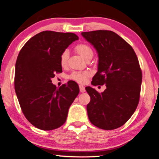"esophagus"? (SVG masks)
Returning a JSON list of instances; mask_svg holds the SVG:
<instances>
[{
  "label": "esophagus",
  "instance_id": "34e87169",
  "mask_svg": "<svg viewBox=\"0 0 159 159\" xmlns=\"http://www.w3.org/2000/svg\"><path fill=\"white\" fill-rule=\"evenodd\" d=\"M79 89H80V93H84L85 92V87L82 85H79Z\"/></svg>",
  "mask_w": 159,
  "mask_h": 159
}]
</instances>
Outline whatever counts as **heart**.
<instances>
[{
	"label": "heart",
	"instance_id": "b5f03b06",
	"mask_svg": "<svg viewBox=\"0 0 159 159\" xmlns=\"http://www.w3.org/2000/svg\"><path fill=\"white\" fill-rule=\"evenodd\" d=\"M74 50L85 60H88V59H91L93 55V50L92 48L89 45L86 43H79L76 45L74 48ZM68 60L69 52L68 51L65 50L61 53L60 57V64L62 68L66 66ZM90 74L88 71H75L74 73H72V74L70 76V78L78 83H84L86 82V80H87L88 78L90 76Z\"/></svg>",
	"mask_w": 159,
	"mask_h": 159
}]
</instances>
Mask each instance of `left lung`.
I'll return each mask as SVG.
<instances>
[{
    "label": "left lung",
    "instance_id": "1",
    "mask_svg": "<svg viewBox=\"0 0 159 159\" xmlns=\"http://www.w3.org/2000/svg\"><path fill=\"white\" fill-rule=\"evenodd\" d=\"M81 34L98 53V71L92 84L107 87L103 93L85 88L90 97L88 118L98 128L116 129L128 121L138 105L142 74L138 57L131 45L115 32L98 30Z\"/></svg>",
    "mask_w": 159,
    "mask_h": 159
}]
</instances>
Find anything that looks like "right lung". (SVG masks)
I'll return each mask as SVG.
<instances>
[{"mask_svg": "<svg viewBox=\"0 0 159 159\" xmlns=\"http://www.w3.org/2000/svg\"><path fill=\"white\" fill-rule=\"evenodd\" d=\"M79 39L74 33L44 31L21 48L15 64V90L24 115L35 127L51 130L65 123L69 108L79 88L70 80L57 88L52 83L61 73V53Z\"/></svg>", "mask_w": 159, "mask_h": 159, "instance_id": "1", "label": "right lung"}]
</instances>
